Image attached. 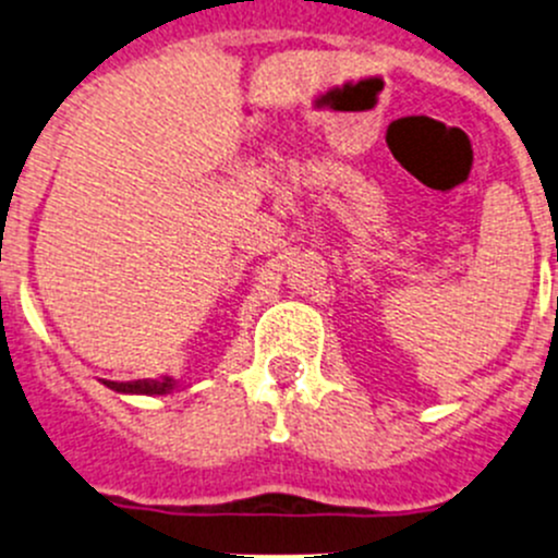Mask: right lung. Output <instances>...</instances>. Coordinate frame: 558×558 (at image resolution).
Segmentation results:
<instances>
[{
	"mask_svg": "<svg viewBox=\"0 0 558 558\" xmlns=\"http://www.w3.org/2000/svg\"><path fill=\"white\" fill-rule=\"evenodd\" d=\"M108 388L119 390V393H146V396H162L168 390L175 388V383L170 377L162 379H137V383H105Z\"/></svg>",
	"mask_w": 558,
	"mask_h": 558,
	"instance_id": "right-lung-1",
	"label": "right lung"
}]
</instances>
